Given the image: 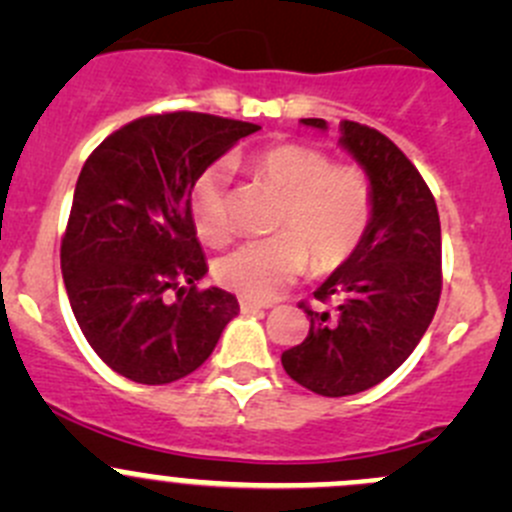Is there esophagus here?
Segmentation results:
<instances>
[{
    "mask_svg": "<svg viewBox=\"0 0 512 512\" xmlns=\"http://www.w3.org/2000/svg\"><path fill=\"white\" fill-rule=\"evenodd\" d=\"M265 304H257V302H252V299H245L242 297L240 299V312L242 314H255V312H265Z\"/></svg>",
    "mask_w": 512,
    "mask_h": 512,
    "instance_id": "1",
    "label": "esophagus"
}]
</instances>
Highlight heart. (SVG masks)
Listing matches in <instances>:
<instances>
[{"mask_svg": "<svg viewBox=\"0 0 512 512\" xmlns=\"http://www.w3.org/2000/svg\"><path fill=\"white\" fill-rule=\"evenodd\" d=\"M255 178L282 195L277 235L247 240L218 257L220 285L252 302H267L297 280L307 262L314 272L342 265L359 247L371 220V185L356 165L332 163L329 153L304 143H280L250 160ZM227 168L210 165L195 178L188 205L200 237H230Z\"/></svg>", "mask_w": 512, "mask_h": 512, "instance_id": "1", "label": "heart"}]
</instances>
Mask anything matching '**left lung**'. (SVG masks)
Returning a JSON list of instances; mask_svg holds the SVG:
<instances>
[{"label": "left lung", "instance_id": "8db88e82", "mask_svg": "<svg viewBox=\"0 0 512 512\" xmlns=\"http://www.w3.org/2000/svg\"><path fill=\"white\" fill-rule=\"evenodd\" d=\"M327 131L324 118H302ZM339 146L364 168L371 220L359 247L314 289L334 312H314L302 344L282 354L297 384L352 396L394 374L426 334L441 297V220L421 173L376 128L342 121Z\"/></svg>", "mask_w": 512, "mask_h": 512}]
</instances>
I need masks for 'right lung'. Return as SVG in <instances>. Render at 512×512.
<instances>
[{
    "instance_id": "obj_1",
    "label": "right lung",
    "mask_w": 512,
    "mask_h": 512,
    "mask_svg": "<svg viewBox=\"0 0 512 512\" xmlns=\"http://www.w3.org/2000/svg\"><path fill=\"white\" fill-rule=\"evenodd\" d=\"M255 131L208 113H158L111 133L81 168L61 275L86 342L116 374L148 386L183 379L240 312L235 294L195 287L208 265L188 195Z\"/></svg>"
}]
</instances>
